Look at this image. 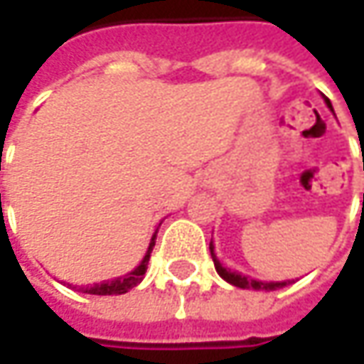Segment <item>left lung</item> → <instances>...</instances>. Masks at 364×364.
Masks as SVG:
<instances>
[{
  "label": "left lung",
  "instance_id": "left-lung-1",
  "mask_svg": "<svg viewBox=\"0 0 364 364\" xmlns=\"http://www.w3.org/2000/svg\"><path fill=\"white\" fill-rule=\"evenodd\" d=\"M326 105L332 109L328 99H326ZM210 255H213V261H215V269H217L218 275H220L225 282H229L231 286L243 287V289H267V291H272V289H279V287H284L289 284V282H259V279H251V277H247V275H241V273L231 272V269L223 267V263H220V261L217 259V255H215V247H213V243H210Z\"/></svg>",
  "mask_w": 364,
  "mask_h": 364
}]
</instances>
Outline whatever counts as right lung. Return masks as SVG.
<instances>
[{
	"instance_id": "1",
	"label": "right lung",
	"mask_w": 364,
	"mask_h": 364,
	"mask_svg": "<svg viewBox=\"0 0 364 364\" xmlns=\"http://www.w3.org/2000/svg\"><path fill=\"white\" fill-rule=\"evenodd\" d=\"M156 232H154V237H151V241H149L146 257L141 259V263H139L133 272L125 273V275H121V277H115V279H111V282L95 284V286L91 287L89 286L80 287V289H82V294H95V296H119V294H127L132 287L137 286V284L144 279V273H146L147 269V261H149L151 249H154V245H156Z\"/></svg>"
}]
</instances>
